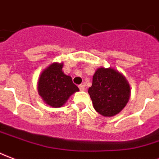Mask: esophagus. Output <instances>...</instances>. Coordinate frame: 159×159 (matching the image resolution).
I'll return each instance as SVG.
<instances>
[{"label": "esophagus", "instance_id": "1", "mask_svg": "<svg viewBox=\"0 0 159 159\" xmlns=\"http://www.w3.org/2000/svg\"><path fill=\"white\" fill-rule=\"evenodd\" d=\"M79 89H80L81 91H84V84H80V85H79Z\"/></svg>", "mask_w": 159, "mask_h": 159}]
</instances>
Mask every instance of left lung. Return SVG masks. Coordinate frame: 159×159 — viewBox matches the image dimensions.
Instances as JSON below:
<instances>
[{"label": "left lung", "instance_id": "1", "mask_svg": "<svg viewBox=\"0 0 159 159\" xmlns=\"http://www.w3.org/2000/svg\"><path fill=\"white\" fill-rule=\"evenodd\" d=\"M88 92L94 109L103 116L112 117L126 106L130 97V86L118 70L100 67L93 75Z\"/></svg>", "mask_w": 159, "mask_h": 159}]
</instances>
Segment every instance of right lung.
Listing matches in <instances>:
<instances>
[{
	"mask_svg": "<svg viewBox=\"0 0 159 159\" xmlns=\"http://www.w3.org/2000/svg\"><path fill=\"white\" fill-rule=\"evenodd\" d=\"M62 68L63 63H53L43 70L38 81V93L54 108L63 106L71 94L80 90L70 76L64 74Z\"/></svg>",
	"mask_w": 159,
	"mask_h": 159,
	"instance_id": "right-lung-1",
	"label": "right lung"
}]
</instances>
